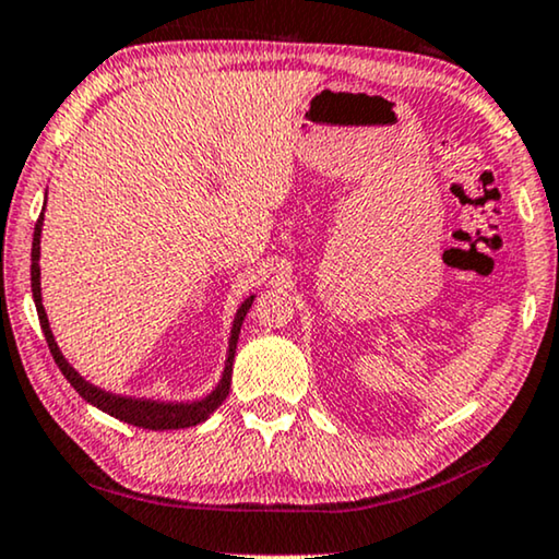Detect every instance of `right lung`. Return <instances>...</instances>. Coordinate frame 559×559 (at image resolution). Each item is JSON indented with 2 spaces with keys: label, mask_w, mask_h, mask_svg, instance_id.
<instances>
[{
  "label": "right lung",
  "mask_w": 559,
  "mask_h": 559,
  "mask_svg": "<svg viewBox=\"0 0 559 559\" xmlns=\"http://www.w3.org/2000/svg\"><path fill=\"white\" fill-rule=\"evenodd\" d=\"M46 210V207H43ZM40 234H43V213L35 223V234H33V264H31V285H33V300H35V310H38L40 318V329L43 336H46L48 349L53 354L58 369H61L63 377L71 382V388L76 390L79 395L84 397L86 403H92L94 408L110 413V416L120 418V421L133 424L138 429H148V431H166V429H190V426H198L205 421V418L213 413L217 405L228 397L230 390V374H234V357H236V344H238V333H241V323L246 313H249L253 295L246 297L241 302V308L236 310L234 318V329H230V338H228V357H226V367H223L221 382H217L213 393H207L200 401H187V403H164V401H151V397H128V395H115L107 393V390L92 385L86 382L82 374L76 372L74 367L69 365L67 357H63L61 349H58L53 331H50L46 308H43V297H40Z\"/></svg>",
  "instance_id": "obj_1"
}]
</instances>
